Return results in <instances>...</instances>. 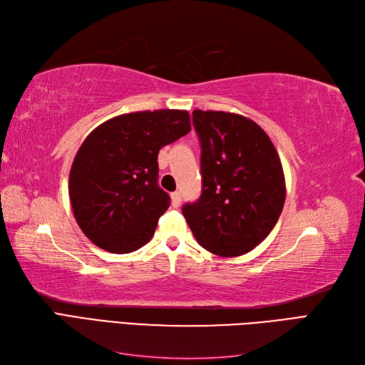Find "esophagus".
<instances>
[{"mask_svg": "<svg viewBox=\"0 0 365 365\" xmlns=\"http://www.w3.org/2000/svg\"><path fill=\"white\" fill-rule=\"evenodd\" d=\"M170 197H172V207L178 208L181 205V193L180 192H173L170 195Z\"/></svg>", "mask_w": 365, "mask_h": 365, "instance_id": "34e87169", "label": "esophagus"}]
</instances>
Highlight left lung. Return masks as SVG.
<instances>
[{
	"label": "left lung",
	"instance_id": "left-lung-1",
	"mask_svg": "<svg viewBox=\"0 0 365 365\" xmlns=\"http://www.w3.org/2000/svg\"><path fill=\"white\" fill-rule=\"evenodd\" d=\"M201 143L202 193L182 207L193 236L222 257L250 252L277 224L286 187L279 153L252 120L224 111H193Z\"/></svg>",
	"mask_w": 365,
	"mask_h": 365
}]
</instances>
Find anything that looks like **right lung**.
I'll use <instances>...</instances> for the list:
<instances>
[{
	"label": "right lung",
	"instance_id": "add662e5",
	"mask_svg": "<svg viewBox=\"0 0 365 365\" xmlns=\"http://www.w3.org/2000/svg\"><path fill=\"white\" fill-rule=\"evenodd\" d=\"M190 129L187 111L158 109L114 117L85 138L68 193L77 224L93 244L126 254L152 239L170 205L158 185V152Z\"/></svg>",
	"mask_w": 365,
	"mask_h": 365
}]
</instances>
